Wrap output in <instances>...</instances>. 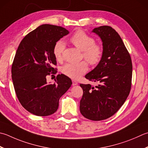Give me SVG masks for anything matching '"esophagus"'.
<instances>
[{"instance_id": "34e87169", "label": "esophagus", "mask_w": 148, "mask_h": 148, "mask_svg": "<svg viewBox=\"0 0 148 148\" xmlns=\"http://www.w3.org/2000/svg\"><path fill=\"white\" fill-rule=\"evenodd\" d=\"M78 84V83L76 82V81L75 80H72V85L73 86H75V85H77Z\"/></svg>"}]
</instances>
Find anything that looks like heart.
<instances>
[{
	"instance_id": "heart-1",
	"label": "heart",
	"mask_w": 148,
	"mask_h": 148,
	"mask_svg": "<svg viewBox=\"0 0 148 148\" xmlns=\"http://www.w3.org/2000/svg\"><path fill=\"white\" fill-rule=\"evenodd\" d=\"M71 42L75 47L82 51V56L92 65L99 63L103 56V46L95 43L94 38L82 30H78L71 38ZM65 43L62 40L57 41L54 45L53 54L58 62L63 60V53ZM62 73L72 79H78L88 71V64L85 61L77 63H66L62 69Z\"/></svg>"
}]
</instances>
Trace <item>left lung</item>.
Returning <instances> with one entry per match:
<instances>
[{"label":"left lung","mask_w":148,"mask_h":148,"mask_svg":"<svg viewBox=\"0 0 148 148\" xmlns=\"http://www.w3.org/2000/svg\"><path fill=\"white\" fill-rule=\"evenodd\" d=\"M103 42V56L96 67L85 76L95 86L80 84L83 94L80 112L92 121L105 120L114 115L125 102L132 86L131 56L116 31L110 26L94 28Z\"/></svg>","instance_id":"8db88e82"}]
</instances>
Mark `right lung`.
<instances>
[{"label": "right lung", "instance_id": "1", "mask_svg": "<svg viewBox=\"0 0 148 148\" xmlns=\"http://www.w3.org/2000/svg\"><path fill=\"white\" fill-rule=\"evenodd\" d=\"M69 33L60 26L43 24L20 42L11 66V76L17 98L22 106L38 116H47L58 108L60 98L72 85L65 75H57L54 84L46 76L56 74L53 54L57 41Z\"/></svg>", "mask_w": 148, "mask_h": 148}]
</instances>
